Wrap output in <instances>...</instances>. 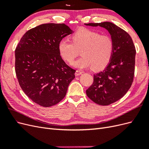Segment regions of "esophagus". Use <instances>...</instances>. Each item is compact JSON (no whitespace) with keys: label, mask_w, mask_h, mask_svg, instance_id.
<instances>
[{"label":"esophagus","mask_w":149,"mask_h":149,"mask_svg":"<svg viewBox=\"0 0 149 149\" xmlns=\"http://www.w3.org/2000/svg\"><path fill=\"white\" fill-rule=\"evenodd\" d=\"M83 73V71H81V70H76L75 72V75L77 76H79L80 74H81Z\"/></svg>","instance_id":"esophagus-1"}]
</instances>
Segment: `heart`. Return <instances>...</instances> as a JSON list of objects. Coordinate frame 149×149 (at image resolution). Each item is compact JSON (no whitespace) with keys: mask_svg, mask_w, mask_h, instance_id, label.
Masks as SVG:
<instances>
[{"mask_svg":"<svg viewBox=\"0 0 149 149\" xmlns=\"http://www.w3.org/2000/svg\"><path fill=\"white\" fill-rule=\"evenodd\" d=\"M73 42L63 39L58 44L60 55L71 63L81 51L82 57L73 64L78 68H91L101 70L109 64L114 51V43L107 35H101L87 29H80L72 36Z\"/></svg>","mask_w":149,"mask_h":149,"instance_id":"obj_1","label":"heart"}]
</instances>
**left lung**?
I'll use <instances>...</instances> for the list:
<instances>
[{
  "mask_svg": "<svg viewBox=\"0 0 149 149\" xmlns=\"http://www.w3.org/2000/svg\"><path fill=\"white\" fill-rule=\"evenodd\" d=\"M106 29L114 43V51L108 65L94 74L93 84L86 90L88 97L101 106L119 100L133 82L136 50L130 36L125 30L109 22L85 24Z\"/></svg>",
  "mask_w": 149,
  "mask_h": 149,
  "instance_id": "left-lung-1",
  "label": "left lung"
}]
</instances>
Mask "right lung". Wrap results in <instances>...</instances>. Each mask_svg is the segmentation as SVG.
<instances>
[{
  "label": "right lung",
  "instance_id": "1",
  "mask_svg": "<svg viewBox=\"0 0 149 149\" xmlns=\"http://www.w3.org/2000/svg\"><path fill=\"white\" fill-rule=\"evenodd\" d=\"M73 31L64 24H45L28 30L15 50V73L25 94L43 107L66 96L76 71L61 58L58 44Z\"/></svg>",
  "mask_w": 149,
  "mask_h": 149
}]
</instances>
